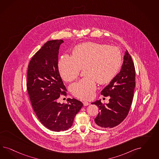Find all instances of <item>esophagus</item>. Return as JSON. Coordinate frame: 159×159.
<instances>
[{
	"instance_id": "34e87169",
	"label": "esophagus",
	"mask_w": 159,
	"mask_h": 159,
	"mask_svg": "<svg viewBox=\"0 0 159 159\" xmlns=\"http://www.w3.org/2000/svg\"><path fill=\"white\" fill-rule=\"evenodd\" d=\"M83 103L84 106H89V105H90V102H87V101H83Z\"/></svg>"
}]
</instances>
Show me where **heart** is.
<instances>
[{"label": "heart", "instance_id": "heart-1", "mask_svg": "<svg viewBox=\"0 0 159 159\" xmlns=\"http://www.w3.org/2000/svg\"><path fill=\"white\" fill-rule=\"evenodd\" d=\"M122 62L120 51L116 47L104 43H86L76 46L72 56L63 55L58 62L59 71L64 81L70 82L84 69L86 77L71 86V92L76 97L89 100L96 89V81L106 84L115 76Z\"/></svg>", "mask_w": 159, "mask_h": 159}]
</instances>
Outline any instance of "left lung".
<instances>
[{
    "label": "left lung",
    "instance_id": "8db88e82",
    "mask_svg": "<svg viewBox=\"0 0 159 159\" xmlns=\"http://www.w3.org/2000/svg\"><path fill=\"white\" fill-rule=\"evenodd\" d=\"M135 87V66L126 50L120 72L101 92L104 96L110 97L109 103L104 104L100 100L92 103L100 110L94 119L97 126L111 128L125 120L130 110Z\"/></svg>",
    "mask_w": 159,
    "mask_h": 159
}]
</instances>
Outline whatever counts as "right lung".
Masks as SVG:
<instances>
[{"label":"right lung","instance_id":"add662e5","mask_svg":"<svg viewBox=\"0 0 159 159\" xmlns=\"http://www.w3.org/2000/svg\"><path fill=\"white\" fill-rule=\"evenodd\" d=\"M62 39L48 41L29 63L27 87L30 99L39 120L50 130L60 132L72 126L75 116L83 106L81 101L68 99L58 102L61 94L66 96L58 69V53Z\"/></svg>","mask_w":159,"mask_h":159}]
</instances>
